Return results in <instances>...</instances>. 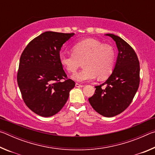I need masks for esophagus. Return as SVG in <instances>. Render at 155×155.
Segmentation results:
<instances>
[{
	"mask_svg": "<svg viewBox=\"0 0 155 155\" xmlns=\"http://www.w3.org/2000/svg\"><path fill=\"white\" fill-rule=\"evenodd\" d=\"M75 86L77 87H84V85H81V84H78V83H76L75 84Z\"/></svg>",
	"mask_w": 155,
	"mask_h": 155,
	"instance_id": "obj_1",
	"label": "esophagus"
}]
</instances>
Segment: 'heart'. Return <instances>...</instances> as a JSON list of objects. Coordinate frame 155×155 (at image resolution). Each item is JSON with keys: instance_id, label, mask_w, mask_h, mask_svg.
Masks as SVG:
<instances>
[{"instance_id": "1", "label": "heart", "mask_w": 155, "mask_h": 155, "mask_svg": "<svg viewBox=\"0 0 155 155\" xmlns=\"http://www.w3.org/2000/svg\"><path fill=\"white\" fill-rule=\"evenodd\" d=\"M72 54L61 52L60 64L68 72L75 73L81 65L83 69L72 75V78L83 83L95 79L97 76L104 79L110 76L115 65V52L112 46L96 39H85L72 46Z\"/></svg>"}]
</instances>
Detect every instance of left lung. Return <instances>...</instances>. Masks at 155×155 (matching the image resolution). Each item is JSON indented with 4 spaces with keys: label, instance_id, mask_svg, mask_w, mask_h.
Instances as JSON below:
<instances>
[{
    "label": "left lung",
    "instance_id": "1",
    "mask_svg": "<svg viewBox=\"0 0 155 155\" xmlns=\"http://www.w3.org/2000/svg\"><path fill=\"white\" fill-rule=\"evenodd\" d=\"M115 41L118 54L114 71L89 98L91 107L104 117L121 114L132 102L140 85V62L134 50L120 37L108 33ZM105 85V87L102 86Z\"/></svg>",
    "mask_w": 155,
    "mask_h": 155
}]
</instances>
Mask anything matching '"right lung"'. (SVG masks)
<instances>
[{"instance_id":"obj_1","label":"right lung","mask_w":155,"mask_h":155,"mask_svg":"<svg viewBox=\"0 0 155 155\" xmlns=\"http://www.w3.org/2000/svg\"><path fill=\"white\" fill-rule=\"evenodd\" d=\"M74 35L46 31L33 39L21 54L18 87L27 106L40 116L57 114L74 87L59 59L63 44Z\"/></svg>"}]
</instances>
